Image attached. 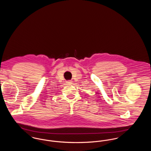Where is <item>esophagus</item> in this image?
Returning <instances> with one entry per match:
<instances>
[{
	"label": "esophagus",
	"mask_w": 151,
	"mask_h": 151,
	"mask_svg": "<svg viewBox=\"0 0 151 151\" xmlns=\"http://www.w3.org/2000/svg\"><path fill=\"white\" fill-rule=\"evenodd\" d=\"M72 83V81L71 80H68V81H67V84L68 85H71Z\"/></svg>",
	"instance_id": "esophagus-1"
}]
</instances>
